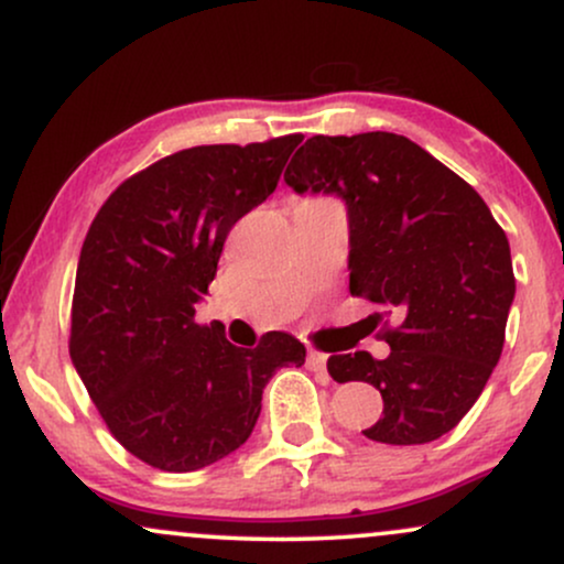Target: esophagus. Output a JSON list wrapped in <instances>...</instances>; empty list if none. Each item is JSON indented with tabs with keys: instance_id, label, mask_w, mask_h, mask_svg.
Segmentation results:
<instances>
[{
	"instance_id": "esophagus-1",
	"label": "esophagus",
	"mask_w": 564,
	"mask_h": 564,
	"mask_svg": "<svg viewBox=\"0 0 564 564\" xmlns=\"http://www.w3.org/2000/svg\"><path fill=\"white\" fill-rule=\"evenodd\" d=\"M326 364H328L326 355L310 349V352H307V368H310V371H326Z\"/></svg>"
}]
</instances>
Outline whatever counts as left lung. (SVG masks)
<instances>
[{
	"instance_id": "8db88e82",
	"label": "left lung",
	"mask_w": 564,
	"mask_h": 564,
	"mask_svg": "<svg viewBox=\"0 0 564 564\" xmlns=\"http://www.w3.org/2000/svg\"><path fill=\"white\" fill-rule=\"evenodd\" d=\"M296 196L347 209L349 291L392 315L390 355L328 358L334 381H368L384 411L368 440L422 445L467 416L501 358L514 273L507 232L475 187L403 134H315L291 159Z\"/></svg>"
}]
</instances>
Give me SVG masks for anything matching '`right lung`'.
Segmentation results:
<instances>
[{
	"mask_svg": "<svg viewBox=\"0 0 564 564\" xmlns=\"http://www.w3.org/2000/svg\"><path fill=\"white\" fill-rule=\"evenodd\" d=\"M302 134L198 145L111 193L84 238L70 310V364L111 435L140 462L196 471L241 448L278 368L304 345L270 332L254 349L198 326L232 225L278 187Z\"/></svg>",
	"mask_w": 564,
	"mask_h": 564,
	"instance_id": "obj_1",
	"label": "right lung"
}]
</instances>
